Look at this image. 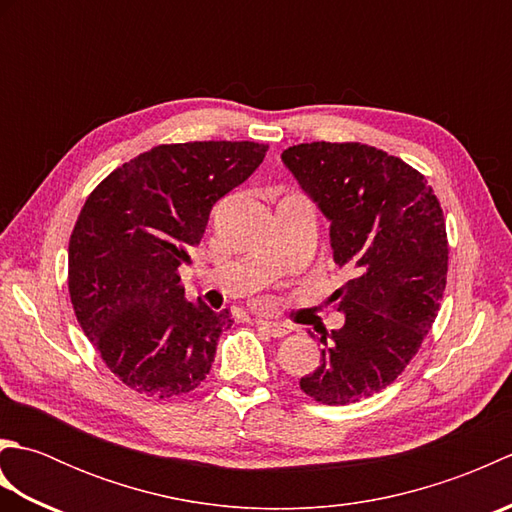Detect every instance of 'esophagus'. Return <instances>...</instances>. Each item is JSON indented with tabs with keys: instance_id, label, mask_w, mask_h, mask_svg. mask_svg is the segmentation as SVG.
Wrapping results in <instances>:
<instances>
[{
	"instance_id": "esophagus-1",
	"label": "esophagus",
	"mask_w": 512,
	"mask_h": 512,
	"mask_svg": "<svg viewBox=\"0 0 512 512\" xmlns=\"http://www.w3.org/2000/svg\"><path fill=\"white\" fill-rule=\"evenodd\" d=\"M259 328H262L264 332H268L270 336H275V339H281V336H286L292 332L290 325L286 323H277V321H257Z\"/></svg>"
}]
</instances>
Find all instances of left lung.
I'll use <instances>...</instances> for the list:
<instances>
[{
    "label": "left lung",
    "instance_id": "1",
    "mask_svg": "<svg viewBox=\"0 0 512 512\" xmlns=\"http://www.w3.org/2000/svg\"><path fill=\"white\" fill-rule=\"evenodd\" d=\"M281 160L330 220L334 262L354 273L330 297L343 328L321 334L319 367L299 387L321 405H350L394 383L438 317L444 215L422 173L383 149L321 140Z\"/></svg>",
    "mask_w": 512,
    "mask_h": 512
}]
</instances>
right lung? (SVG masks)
<instances>
[{"label": "right lung", "mask_w": 512, "mask_h": 512, "mask_svg": "<svg viewBox=\"0 0 512 512\" xmlns=\"http://www.w3.org/2000/svg\"><path fill=\"white\" fill-rule=\"evenodd\" d=\"M266 151L248 140L158 145L85 200L68 248L72 308L103 363L138 394L182 396L209 374L233 319L184 299L178 268L191 264L213 204Z\"/></svg>", "instance_id": "right-lung-1"}]
</instances>
